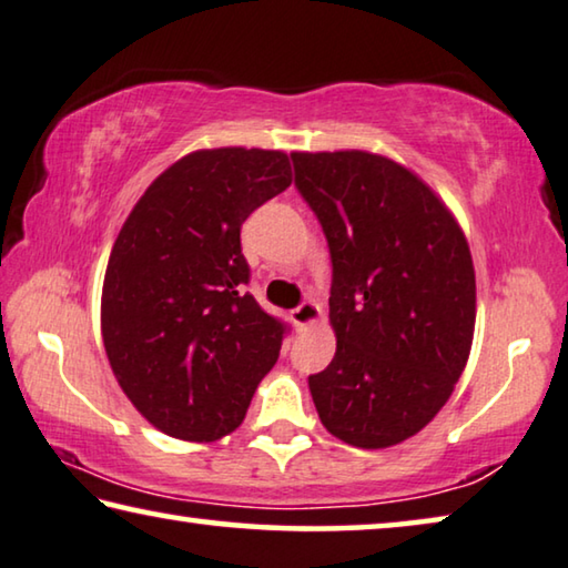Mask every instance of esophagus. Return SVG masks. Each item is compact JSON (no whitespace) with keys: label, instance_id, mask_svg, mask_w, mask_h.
<instances>
[{"label":"esophagus","instance_id":"obj_1","mask_svg":"<svg viewBox=\"0 0 568 568\" xmlns=\"http://www.w3.org/2000/svg\"><path fill=\"white\" fill-rule=\"evenodd\" d=\"M321 318V305L313 301H303L298 308L291 311V321L295 323V328H308L311 323H316Z\"/></svg>","mask_w":568,"mask_h":568}]
</instances>
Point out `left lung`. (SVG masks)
Listing matches in <instances>:
<instances>
[{
	"instance_id": "left-lung-1",
	"label": "left lung",
	"mask_w": 568,
	"mask_h": 568,
	"mask_svg": "<svg viewBox=\"0 0 568 568\" xmlns=\"http://www.w3.org/2000/svg\"><path fill=\"white\" fill-rule=\"evenodd\" d=\"M295 186L328 240L336 356L308 376L333 437L399 445L445 407L475 331L460 224L417 174L368 151H295Z\"/></svg>"
}]
</instances>
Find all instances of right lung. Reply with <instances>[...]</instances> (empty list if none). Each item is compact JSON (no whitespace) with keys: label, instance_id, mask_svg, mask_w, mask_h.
<instances>
[{"label":"right lung","instance_id":"right-lung-1","mask_svg":"<svg viewBox=\"0 0 568 568\" xmlns=\"http://www.w3.org/2000/svg\"><path fill=\"white\" fill-rule=\"evenodd\" d=\"M291 182L283 151H192L151 182L113 242L103 346L125 397L169 437L212 443L240 427L277 362L287 328L245 293L240 230Z\"/></svg>","mask_w":568,"mask_h":568}]
</instances>
